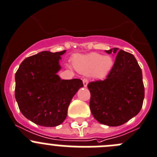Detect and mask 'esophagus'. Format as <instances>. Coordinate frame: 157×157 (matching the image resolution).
<instances>
[{
    "label": "esophagus",
    "instance_id": "obj_1",
    "mask_svg": "<svg viewBox=\"0 0 157 157\" xmlns=\"http://www.w3.org/2000/svg\"><path fill=\"white\" fill-rule=\"evenodd\" d=\"M83 83L84 87H87V84H88V80L87 78H83Z\"/></svg>",
    "mask_w": 157,
    "mask_h": 157
}]
</instances>
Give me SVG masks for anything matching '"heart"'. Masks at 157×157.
Here are the masks:
<instances>
[{
    "label": "heart",
    "instance_id": "1",
    "mask_svg": "<svg viewBox=\"0 0 157 157\" xmlns=\"http://www.w3.org/2000/svg\"><path fill=\"white\" fill-rule=\"evenodd\" d=\"M76 69L84 74H93L94 77L103 78L108 74L113 66L111 56L99 53H90L87 56H79L74 59Z\"/></svg>",
    "mask_w": 157,
    "mask_h": 157
}]
</instances>
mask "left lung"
I'll use <instances>...</instances> for the list:
<instances>
[{
	"label": "left lung",
	"mask_w": 157,
	"mask_h": 157,
	"mask_svg": "<svg viewBox=\"0 0 157 157\" xmlns=\"http://www.w3.org/2000/svg\"><path fill=\"white\" fill-rule=\"evenodd\" d=\"M105 52L117 53L116 58L106 79L87 84L90 92V108L98 122L118 126L141 110L145 96L143 74L132 54L118 48Z\"/></svg>",
	"instance_id": "left-lung-1"
}]
</instances>
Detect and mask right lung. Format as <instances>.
I'll return each mask as SVG.
<instances>
[{"mask_svg": "<svg viewBox=\"0 0 157 157\" xmlns=\"http://www.w3.org/2000/svg\"><path fill=\"white\" fill-rule=\"evenodd\" d=\"M66 50L43 51L25 59L15 74V98L25 118L54 127L66 119L73 97L83 87L80 79L61 80L59 60Z\"/></svg>", "mask_w": 157, "mask_h": 157, "instance_id": "add662e5", "label": "right lung"}]
</instances>
